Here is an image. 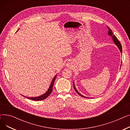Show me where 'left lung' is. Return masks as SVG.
Listing matches in <instances>:
<instances>
[{
	"mask_svg": "<svg viewBox=\"0 0 130 130\" xmlns=\"http://www.w3.org/2000/svg\"><path fill=\"white\" fill-rule=\"evenodd\" d=\"M107 28H108V35H110V36H112V38H113V41H114V42L115 43V44L117 45V46L119 47V50H120V52L122 53V45H121V43H120V42H119V41L118 40V39H117V37H116L115 35H113V32H112V30L109 28V27L107 26ZM73 85H74V90H75V91H76V92L79 95H80V96H82V97H83V98H86V97H85V96H83L82 95H81L80 93H79V92L77 91V90L76 89V88H75V85H74V83H73Z\"/></svg>",
	"mask_w": 130,
	"mask_h": 130,
	"instance_id": "left-lung-1",
	"label": "left lung"
}]
</instances>
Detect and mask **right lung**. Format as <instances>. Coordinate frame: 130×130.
Returning a JSON list of instances; mask_svg holds the SVG:
<instances>
[{
	"label": "right lung",
	"instance_id": "right-lung-1",
	"mask_svg": "<svg viewBox=\"0 0 130 130\" xmlns=\"http://www.w3.org/2000/svg\"><path fill=\"white\" fill-rule=\"evenodd\" d=\"M56 77V75L54 77V78L53 79V80L52 81V83L50 85V86L48 88V91L44 94L41 95V96H38V97H35V98H28V97L27 98V97H26V98H27V99L34 100V101H40V100H43L45 99L51 94V93L53 91V85L54 84V81H55V80Z\"/></svg>",
	"mask_w": 130,
	"mask_h": 130
}]
</instances>
